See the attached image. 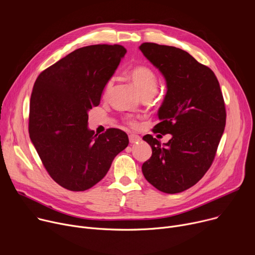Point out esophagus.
I'll return each mask as SVG.
<instances>
[{"instance_id":"34e87169","label":"esophagus","mask_w":255,"mask_h":255,"mask_svg":"<svg viewBox=\"0 0 255 255\" xmlns=\"http://www.w3.org/2000/svg\"><path fill=\"white\" fill-rule=\"evenodd\" d=\"M141 140V137L139 136V135H136V134H130L129 135V141H130V143H137V142H139Z\"/></svg>"}]
</instances>
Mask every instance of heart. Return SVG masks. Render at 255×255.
<instances>
[{"label": "heart", "mask_w": 255, "mask_h": 255, "mask_svg": "<svg viewBox=\"0 0 255 255\" xmlns=\"http://www.w3.org/2000/svg\"><path fill=\"white\" fill-rule=\"evenodd\" d=\"M130 78L142 98L152 97L156 93L158 87V79L155 75V72L150 67L146 65H140L134 67L130 71ZM114 78H110L107 81L104 88V96H108L110 94L114 86ZM130 124L132 126L136 125L134 121H131Z\"/></svg>", "instance_id": "obj_1"}]
</instances>
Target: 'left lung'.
I'll return each instance as SVG.
<instances>
[{
  "label": "left lung",
  "instance_id": "obj_1",
  "mask_svg": "<svg viewBox=\"0 0 255 255\" xmlns=\"http://www.w3.org/2000/svg\"><path fill=\"white\" fill-rule=\"evenodd\" d=\"M139 49L166 82L153 132L172 136L162 145L150 134L143 137L152 155L142 172L160 192H184L210 168L223 135L226 110L220 85L211 68L183 49L150 42Z\"/></svg>",
  "mask_w": 255,
  "mask_h": 255
}]
</instances>
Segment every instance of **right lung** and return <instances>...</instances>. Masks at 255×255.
I'll return each instance as SVG.
<instances>
[{"instance_id": "obj_1", "label": "right lung", "mask_w": 255, "mask_h": 255, "mask_svg": "<svg viewBox=\"0 0 255 255\" xmlns=\"http://www.w3.org/2000/svg\"><path fill=\"white\" fill-rule=\"evenodd\" d=\"M127 50L118 44L79 48L36 80L30 99L29 135L45 169L62 188L82 192L107 174L129 143L120 129L100 135L88 128L107 81Z\"/></svg>"}]
</instances>
